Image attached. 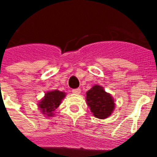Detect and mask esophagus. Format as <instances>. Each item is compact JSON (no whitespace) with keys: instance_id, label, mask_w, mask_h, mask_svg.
Wrapping results in <instances>:
<instances>
[{"instance_id":"obj_1","label":"esophagus","mask_w":157,"mask_h":157,"mask_svg":"<svg viewBox=\"0 0 157 157\" xmlns=\"http://www.w3.org/2000/svg\"><path fill=\"white\" fill-rule=\"evenodd\" d=\"M80 92H81V90H80L79 88L73 89V90H72V93L75 94H79Z\"/></svg>"}]
</instances>
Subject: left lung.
<instances>
[{
    "mask_svg": "<svg viewBox=\"0 0 157 157\" xmlns=\"http://www.w3.org/2000/svg\"><path fill=\"white\" fill-rule=\"evenodd\" d=\"M86 102L94 116L99 119H105L110 116L115 108L114 101L110 94L98 85L86 93Z\"/></svg>",
    "mask_w": 157,
    "mask_h": 157,
    "instance_id": "1",
    "label": "left lung"
}]
</instances>
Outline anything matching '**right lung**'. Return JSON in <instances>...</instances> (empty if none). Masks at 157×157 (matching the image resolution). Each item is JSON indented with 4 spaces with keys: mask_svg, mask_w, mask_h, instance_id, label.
<instances>
[{
    "mask_svg": "<svg viewBox=\"0 0 157 157\" xmlns=\"http://www.w3.org/2000/svg\"><path fill=\"white\" fill-rule=\"evenodd\" d=\"M64 96V93L59 90H53L46 93L45 98L41 100L38 106L44 114H46L48 116H52V112L57 109V107H59Z\"/></svg>",
    "mask_w": 157,
    "mask_h": 157,
    "instance_id": "1",
    "label": "right lung"
}]
</instances>
